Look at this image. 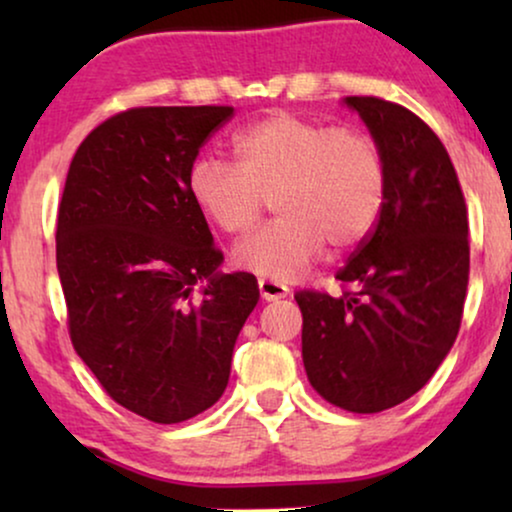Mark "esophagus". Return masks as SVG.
Masks as SVG:
<instances>
[{"mask_svg":"<svg viewBox=\"0 0 512 512\" xmlns=\"http://www.w3.org/2000/svg\"><path fill=\"white\" fill-rule=\"evenodd\" d=\"M258 291H261L263 300H279L289 293V286L275 282V279H258Z\"/></svg>","mask_w":512,"mask_h":512,"instance_id":"obj_1","label":"esophagus"}]
</instances>
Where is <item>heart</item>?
I'll return each instance as SVG.
<instances>
[{
  "label": "heart",
  "mask_w": 512,
  "mask_h": 512,
  "mask_svg": "<svg viewBox=\"0 0 512 512\" xmlns=\"http://www.w3.org/2000/svg\"><path fill=\"white\" fill-rule=\"evenodd\" d=\"M237 165L195 160L188 193L223 233L261 219L275 198L279 219L235 244L237 268L291 279L333 249H354L370 235L384 205L382 153L366 132L328 128L289 111L265 116L233 142Z\"/></svg>",
  "instance_id": "heart-1"
}]
</instances>
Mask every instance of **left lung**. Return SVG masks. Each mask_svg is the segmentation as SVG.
Listing matches in <instances>:
<instances>
[{
	"mask_svg": "<svg viewBox=\"0 0 512 512\" xmlns=\"http://www.w3.org/2000/svg\"><path fill=\"white\" fill-rule=\"evenodd\" d=\"M384 160V205L338 270L340 296L298 291L303 363L321 398L370 415L417 394L457 340L468 286V214L443 142L380 97H345Z\"/></svg>",
	"mask_w": 512,
	"mask_h": 512,
	"instance_id": "left-lung-1",
	"label": "left lung"
}]
</instances>
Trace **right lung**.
Returning a JSON list of instances; mask_svg holds the SVG:
<instances>
[{"instance_id": "obj_1", "label": "right lung", "mask_w": 512, "mask_h": 512, "mask_svg": "<svg viewBox=\"0 0 512 512\" xmlns=\"http://www.w3.org/2000/svg\"><path fill=\"white\" fill-rule=\"evenodd\" d=\"M233 111L107 118L76 149L58 207L55 261L76 354L118 405L156 424L219 401L258 303L254 275L219 272L223 254L188 193L202 144Z\"/></svg>"}]
</instances>
